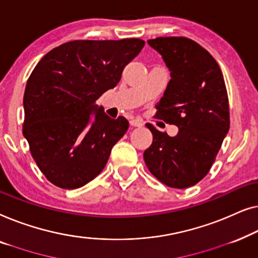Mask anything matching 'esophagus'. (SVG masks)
Segmentation results:
<instances>
[{
    "label": "esophagus",
    "instance_id": "34e87169",
    "mask_svg": "<svg viewBox=\"0 0 258 258\" xmlns=\"http://www.w3.org/2000/svg\"><path fill=\"white\" fill-rule=\"evenodd\" d=\"M130 124L132 126H137V127H140V126L144 125V122L139 118H133L130 120Z\"/></svg>",
    "mask_w": 258,
    "mask_h": 258
}]
</instances>
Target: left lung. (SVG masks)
Instances as JSON below:
<instances>
[{"label":"left lung","instance_id":"8db88e82","mask_svg":"<svg viewBox=\"0 0 258 258\" xmlns=\"http://www.w3.org/2000/svg\"><path fill=\"white\" fill-rule=\"evenodd\" d=\"M147 43L170 72L157 115L179 132L169 137L146 124L153 143L144 152V160L159 181L182 189L207 175L229 131L226 84L217 61L197 42L158 37Z\"/></svg>","mask_w":258,"mask_h":258}]
</instances>
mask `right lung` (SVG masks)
<instances>
[{
    "label": "right lung",
    "mask_w": 258,
    "mask_h": 258,
    "mask_svg": "<svg viewBox=\"0 0 258 258\" xmlns=\"http://www.w3.org/2000/svg\"><path fill=\"white\" fill-rule=\"evenodd\" d=\"M144 45L139 38L68 42L31 72L23 97V136L55 186L76 189L104 169L128 121L108 117L96 100L118 84Z\"/></svg>",
    "instance_id": "right-lung-1"
}]
</instances>
